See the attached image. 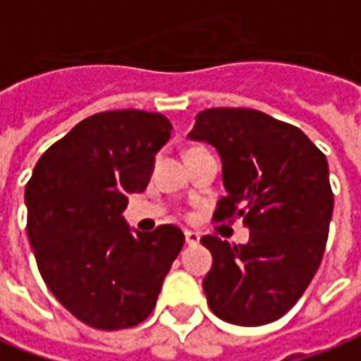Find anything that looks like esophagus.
Segmentation results:
<instances>
[{"instance_id": "esophagus-1", "label": "esophagus", "mask_w": 361, "mask_h": 361, "mask_svg": "<svg viewBox=\"0 0 361 361\" xmlns=\"http://www.w3.org/2000/svg\"><path fill=\"white\" fill-rule=\"evenodd\" d=\"M199 236L197 233H193V231H185V242H188L189 246H195V244H199Z\"/></svg>"}]
</instances>
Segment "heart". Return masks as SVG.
Segmentation results:
<instances>
[{"label": "heart", "instance_id": "heart-1", "mask_svg": "<svg viewBox=\"0 0 361 361\" xmlns=\"http://www.w3.org/2000/svg\"><path fill=\"white\" fill-rule=\"evenodd\" d=\"M191 150H195V148H191ZM188 152H189V150H188Z\"/></svg>", "mask_w": 361, "mask_h": 361}]
</instances>
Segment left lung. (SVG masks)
I'll use <instances>...</instances> for the list:
<instances>
[{"label":"left lung","instance_id":"1","mask_svg":"<svg viewBox=\"0 0 361 361\" xmlns=\"http://www.w3.org/2000/svg\"><path fill=\"white\" fill-rule=\"evenodd\" d=\"M188 138L221 156L226 195L216 221L242 219L250 231L238 246L201 238L213 256L203 277L207 303L238 326L277 321L321 266L334 207L329 162L301 128L254 109L201 111Z\"/></svg>","mask_w":361,"mask_h":361}]
</instances>
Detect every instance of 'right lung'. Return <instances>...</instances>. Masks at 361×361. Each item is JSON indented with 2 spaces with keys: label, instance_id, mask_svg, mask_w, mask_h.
<instances>
[{
  "label": "right lung",
  "instance_id": "right-lung-1",
  "mask_svg": "<svg viewBox=\"0 0 361 361\" xmlns=\"http://www.w3.org/2000/svg\"><path fill=\"white\" fill-rule=\"evenodd\" d=\"M170 130L160 113L92 115L40 156L25 188L40 276L87 326L119 330L145 321L183 246L173 224L138 233L123 216L128 195L148 185Z\"/></svg>",
  "mask_w": 361,
  "mask_h": 361
}]
</instances>
